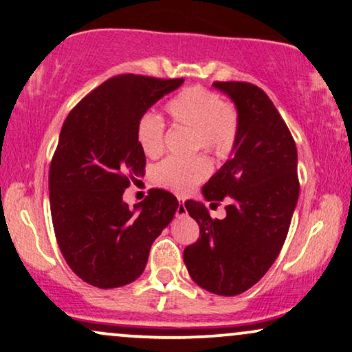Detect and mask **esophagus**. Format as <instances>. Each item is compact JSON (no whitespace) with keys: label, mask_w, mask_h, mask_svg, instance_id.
Returning a JSON list of instances; mask_svg holds the SVG:
<instances>
[{"label":"esophagus","mask_w":352,"mask_h":352,"mask_svg":"<svg viewBox=\"0 0 352 352\" xmlns=\"http://www.w3.org/2000/svg\"><path fill=\"white\" fill-rule=\"evenodd\" d=\"M186 214V208H185V203L182 201L179 203V208H177V216H185Z\"/></svg>","instance_id":"esophagus-1"}]
</instances>
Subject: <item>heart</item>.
I'll return each instance as SVG.
<instances>
[{"mask_svg": "<svg viewBox=\"0 0 352 352\" xmlns=\"http://www.w3.org/2000/svg\"><path fill=\"white\" fill-rule=\"evenodd\" d=\"M166 110L172 122L195 131V148H203L214 155L228 154L237 136L239 117L232 105L226 104L216 92L201 86L186 87L167 102ZM136 140L149 157L159 155L164 148V122L154 113H144L136 123ZM211 172L204 157L191 161L166 159L153 170V180L162 188L186 193L203 182Z\"/></svg>", "mask_w": 352, "mask_h": 352, "instance_id": "heart-1", "label": "heart"}]
</instances>
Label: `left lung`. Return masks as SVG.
<instances>
[{"mask_svg":"<svg viewBox=\"0 0 352 352\" xmlns=\"http://www.w3.org/2000/svg\"><path fill=\"white\" fill-rule=\"evenodd\" d=\"M212 86L234 102L239 128L232 154L201 193L212 203L229 198L228 214L211 219L204 203L185 201L199 239L185 248L184 261L199 287L230 297L260 281L281 252L299 199L297 148L260 87L235 81Z\"/></svg>","mask_w":352,"mask_h":352,"instance_id":"1","label":"left lung"}]
</instances>
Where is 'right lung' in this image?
<instances>
[{
    "label": "right lung",
    "instance_id": "obj_1",
    "mask_svg": "<svg viewBox=\"0 0 352 352\" xmlns=\"http://www.w3.org/2000/svg\"><path fill=\"white\" fill-rule=\"evenodd\" d=\"M184 79L122 74L100 84L71 110L52 159L48 190L56 242L82 281L100 289L140 278L151 245L179 208L170 191L153 188L144 201H123L146 155L136 123Z\"/></svg>",
    "mask_w": 352,
    "mask_h": 352
}]
</instances>
